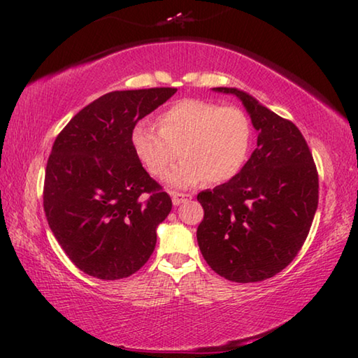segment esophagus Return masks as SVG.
<instances>
[{
	"mask_svg": "<svg viewBox=\"0 0 358 358\" xmlns=\"http://www.w3.org/2000/svg\"><path fill=\"white\" fill-rule=\"evenodd\" d=\"M192 199L191 192H172V202L173 205H180L183 202H187Z\"/></svg>",
	"mask_w": 358,
	"mask_h": 358,
	"instance_id": "obj_1",
	"label": "esophagus"
}]
</instances>
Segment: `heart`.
<instances>
[{
    "instance_id": "obj_1",
    "label": "heart",
    "mask_w": 358,
    "mask_h": 358,
    "mask_svg": "<svg viewBox=\"0 0 358 358\" xmlns=\"http://www.w3.org/2000/svg\"><path fill=\"white\" fill-rule=\"evenodd\" d=\"M250 117L237 106L187 98L157 115V129L147 123L134 126L132 150L150 175L162 177L180 156L183 161L166 180L189 187L208 180L222 183L243 167L251 147Z\"/></svg>"
}]
</instances>
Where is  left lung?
I'll use <instances>...</instances> for the list:
<instances>
[{"instance_id": "8db88e82", "label": "left lung", "mask_w": 358, "mask_h": 358, "mask_svg": "<svg viewBox=\"0 0 358 358\" xmlns=\"http://www.w3.org/2000/svg\"><path fill=\"white\" fill-rule=\"evenodd\" d=\"M257 131V148L232 180L197 194L203 220L197 243L210 268L235 282H257L292 262L310 234L319 177L300 129L237 88Z\"/></svg>"}]
</instances>
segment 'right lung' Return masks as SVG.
Wrapping results in <instances>:
<instances>
[{"mask_svg": "<svg viewBox=\"0 0 358 358\" xmlns=\"http://www.w3.org/2000/svg\"><path fill=\"white\" fill-rule=\"evenodd\" d=\"M177 88L112 92L83 107L55 138L44 180V211L77 268L99 280L128 278L147 264L172 199L150 177L131 134Z\"/></svg>", "mask_w": 358, "mask_h": 358, "instance_id": "right-lung-1", "label": "right lung"}]
</instances>
